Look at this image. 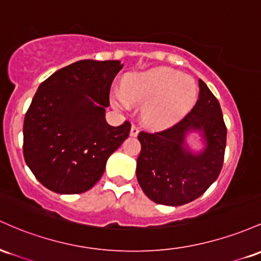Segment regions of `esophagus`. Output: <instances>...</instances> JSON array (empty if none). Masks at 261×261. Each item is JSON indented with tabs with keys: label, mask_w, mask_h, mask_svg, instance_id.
<instances>
[{
	"label": "esophagus",
	"mask_w": 261,
	"mask_h": 261,
	"mask_svg": "<svg viewBox=\"0 0 261 261\" xmlns=\"http://www.w3.org/2000/svg\"><path fill=\"white\" fill-rule=\"evenodd\" d=\"M138 133H139V128L137 127L136 124L132 125V128H130V136H132V137H137V136H138Z\"/></svg>",
	"instance_id": "esophagus-1"
}]
</instances>
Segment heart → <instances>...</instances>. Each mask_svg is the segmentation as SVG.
<instances>
[{"instance_id":"heart-1","label":"heart","mask_w":261,"mask_h":261,"mask_svg":"<svg viewBox=\"0 0 261 261\" xmlns=\"http://www.w3.org/2000/svg\"><path fill=\"white\" fill-rule=\"evenodd\" d=\"M124 92L115 96L119 108L130 103L145 105L143 117L149 125L163 128L172 124L191 110L198 95V87L190 75L170 67H156L130 76L125 80Z\"/></svg>"}]
</instances>
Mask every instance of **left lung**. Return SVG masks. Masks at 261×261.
Segmentation results:
<instances>
[{"label": "left lung", "mask_w": 261, "mask_h": 261, "mask_svg": "<svg viewBox=\"0 0 261 261\" xmlns=\"http://www.w3.org/2000/svg\"><path fill=\"white\" fill-rule=\"evenodd\" d=\"M196 105L181 121L159 132L142 130L137 178L144 194L158 204L182 206L196 200L217 180L224 160L227 127L221 106L203 81ZM202 130L207 145L202 153L183 148L189 130Z\"/></svg>", "instance_id": "left-lung-1"}]
</instances>
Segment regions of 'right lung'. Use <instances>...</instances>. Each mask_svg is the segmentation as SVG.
<instances>
[{"instance_id":"obj_1","label":"right lung","mask_w":261,"mask_h":261,"mask_svg":"<svg viewBox=\"0 0 261 261\" xmlns=\"http://www.w3.org/2000/svg\"><path fill=\"white\" fill-rule=\"evenodd\" d=\"M118 60H80L40 84L24 117L23 155L34 176L50 191L86 192L101 178L107 159L130 132L105 119Z\"/></svg>"}]
</instances>
